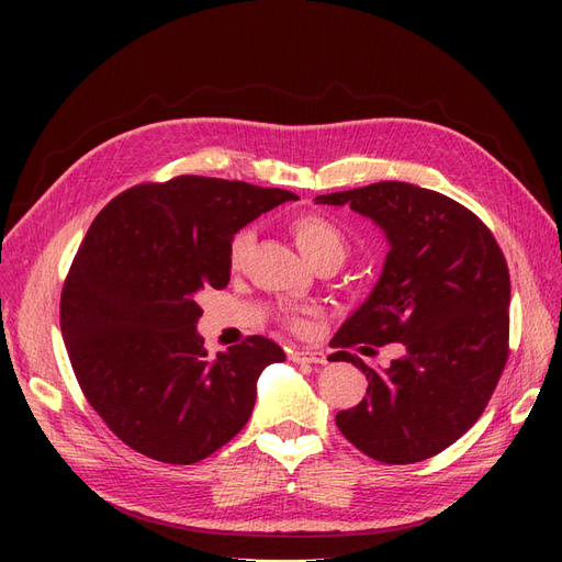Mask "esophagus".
<instances>
[{
	"instance_id": "1",
	"label": "esophagus",
	"mask_w": 562,
	"mask_h": 562,
	"mask_svg": "<svg viewBox=\"0 0 562 562\" xmlns=\"http://www.w3.org/2000/svg\"><path fill=\"white\" fill-rule=\"evenodd\" d=\"M288 359H291L293 363H316V366L328 363L326 353L316 351V349H291L288 351Z\"/></svg>"
}]
</instances>
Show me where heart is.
I'll return each mask as SVG.
<instances>
[{
    "instance_id": "obj_1",
    "label": "heart",
    "mask_w": 562,
    "mask_h": 562,
    "mask_svg": "<svg viewBox=\"0 0 562 562\" xmlns=\"http://www.w3.org/2000/svg\"><path fill=\"white\" fill-rule=\"evenodd\" d=\"M291 232L295 236V241H297L302 255L312 265H316L321 260H337L339 262L345 258L347 236L328 217H323L318 213H300V215L293 217ZM252 241H255V236H252L250 229H241L239 234L234 236V241L229 246L232 267H239L246 260V255L252 248ZM285 323L293 330L304 328V318L300 314H285Z\"/></svg>"
}]
</instances>
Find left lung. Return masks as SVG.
Here are the masks:
<instances>
[{"instance_id": "1", "label": "left lung", "mask_w": 562, "mask_h": 562, "mask_svg": "<svg viewBox=\"0 0 562 562\" xmlns=\"http://www.w3.org/2000/svg\"><path fill=\"white\" fill-rule=\"evenodd\" d=\"M386 234L389 252L370 297L333 337L330 361L366 372V398L337 413V429L384 464H413L464 436L495 391L508 359L512 281L495 236L462 203L411 182H375L321 194ZM401 341L384 372L346 349Z\"/></svg>"}]
</instances>
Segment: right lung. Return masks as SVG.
Returning a JSON list of instances; mask_svg holds the SVG:
<instances>
[{
	"instance_id": "obj_1",
	"label": "right lung",
	"mask_w": 562,
	"mask_h": 562,
	"mask_svg": "<svg viewBox=\"0 0 562 562\" xmlns=\"http://www.w3.org/2000/svg\"><path fill=\"white\" fill-rule=\"evenodd\" d=\"M279 187L180 176L98 213L60 295V330L83 396L124 443L194 464L239 434L258 378L283 349L262 335L209 359L196 295L229 283L234 234L283 201Z\"/></svg>"
}]
</instances>
